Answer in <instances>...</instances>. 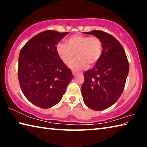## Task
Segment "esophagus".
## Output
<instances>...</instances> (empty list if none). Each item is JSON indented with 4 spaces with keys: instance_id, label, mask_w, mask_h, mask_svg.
Wrapping results in <instances>:
<instances>
[{
    "instance_id": "1",
    "label": "esophagus",
    "mask_w": 147,
    "mask_h": 147,
    "mask_svg": "<svg viewBox=\"0 0 147 147\" xmlns=\"http://www.w3.org/2000/svg\"><path fill=\"white\" fill-rule=\"evenodd\" d=\"M72 73H73V76H76L77 74H78V73H77V72H76V71H73V72H72Z\"/></svg>"
}]
</instances>
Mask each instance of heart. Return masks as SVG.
Here are the masks:
<instances>
[{"instance_id": "obj_1", "label": "heart", "mask_w": 147, "mask_h": 147, "mask_svg": "<svg viewBox=\"0 0 147 147\" xmlns=\"http://www.w3.org/2000/svg\"><path fill=\"white\" fill-rule=\"evenodd\" d=\"M102 43L97 37L74 35L67 39V44L59 43L56 51L59 58L68 65L74 58L76 53L78 58L70 64L73 70H81L93 66L100 60L102 54Z\"/></svg>"}]
</instances>
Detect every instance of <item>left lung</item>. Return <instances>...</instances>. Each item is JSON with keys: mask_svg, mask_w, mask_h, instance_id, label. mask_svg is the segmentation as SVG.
Wrapping results in <instances>:
<instances>
[{"mask_svg": "<svg viewBox=\"0 0 147 147\" xmlns=\"http://www.w3.org/2000/svg\"><path fill=\"white\" fill-rule=\"evenodd\" d=\"M95 36L102 43V54L91 69L84 73L81 90L86 105L95 111L115 104L124 90L129 63L121 44L113 36L101 30L85 32Z\"/></svg>", "mask_w": 147, "mask_h": 147, "instance_id": "8db88e82", "label": "left lung"}]
</instances>
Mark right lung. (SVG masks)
I'll list each match as a JSON object with an SVG mask.
<instances>
[{
	"mask_svg": "<svg viewBox=\"0 0 147 147\" xmlns=\"http://www.w3.org/2000/svg\"><path fill=\"white\" fill-rule=\"evenodd\" d=\"M68 33L42 32L30 39L20 52L18 78L21 91L32 104L41 108L58 104L73 78L56 51L59 41Z\"/></svg>",
	"mask_w": 147,
	"mask_h": 147,
	"instance_id": "right-lung-1",
	"label": "right lung"
}]
</instances>
